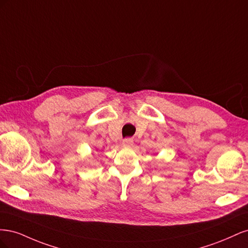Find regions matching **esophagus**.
I'll return each mask as SVG.
<instances>
[{
    "mask_svg": "<svg viewBox=\"0 0 248 248\" xmlns=\"http://www.w3.org/2000/svg\"><path fill=\"white\" fill-rule=\"evenodd\" d=\"M123 146L125 147H131L133 145V140L130 139V138H127V139H124L123 141H122Z\"/></svg>",
    "mask_w": 248,
    "mask_h": 248,
    "instance_id": "34e87169",
    "label": "esophagus"
}]
</instances>
